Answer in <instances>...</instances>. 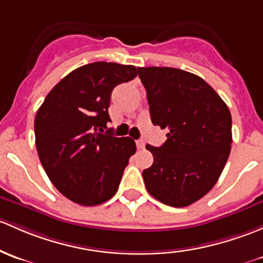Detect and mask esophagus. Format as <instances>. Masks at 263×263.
I'll return each instance as SVG.
<instances>
[{
    "mask_svg": "<svg viewBox=\"0 0 263 263\" xmlns=\"http://www.w3.org/2000/svg\"><path fill=\"white\" fill-rule=\"evenodd\" d=\"M136 146L139 150H142V148H145V142L143 141H136Z\"/></svg>",
    "mask_w": 263,
    "mask_h": 263,
    "instance_id": "esophagus-1",
    "label": "esophagus"
}]
</instances>
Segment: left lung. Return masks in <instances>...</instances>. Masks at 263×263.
<instances>
[{
  "label": "left lung",
  "mask_w": 263,
  "mask_h": 263,
  "mask_svg": "<svg viewBox=\"0 0 263 263\" xmlns=\"http://www.w3.org/2000/svg\"><path fill=\"white\" fill-rule=\"evenodd\" d=\"M139 69L151 121L166 129L160 147L146 145L154 164L142 171L147 192L170 206L190 205L212 190L231 153L232 117L200 77L175 68Z\"/></svg>",
  "instance_id": "left-lung-1"
}]
</instances>
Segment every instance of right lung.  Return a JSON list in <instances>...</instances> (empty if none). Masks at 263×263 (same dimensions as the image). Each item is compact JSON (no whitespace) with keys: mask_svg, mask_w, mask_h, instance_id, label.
<instances>
[{"mask_svg":"<svg viewBox=\"0 0 263 263\" xmlns=\"http://www.w3.org/2000/svg\"><path fill=\"white\" fill-rule=\"evenodd\" d=\"M137 76L134 65L97 62L64 77L35 117L39 159L54 186L74 203L92 206L117 193L136 153L129 137L107 128L110 93Z\"/></svg>","mask_w":263,"mask_h":263,"instance_id":"add662e5","label":"right lung"}]
</instances>
